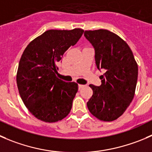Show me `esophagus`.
<instances>
[{
  "label": "esophagus",
  "mask_w": 152,
  "mask_h": 152,
  "mask_svg": "<svg viewBox=\"0 0 152 152\" xmlns=\"http://www.w3.org/2000/svg\"><path fill=\"white\" fill-rule=\"evenodd\" d=\"M84 87H85V85H79V89L80 90L81 88H84Z\"/></svg>",
  "instance_id": "1"
}]
</instances>
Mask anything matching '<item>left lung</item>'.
Returning <instances> with one entry per match:
<instances>
[{
	"instance_id": "left-lung-1",
	"label": "left lung",
	"mask_w": 152,
	"mask_h": 152,
	"mask_svg": "<svg viewBox=\"0 0 152 152\" xmlns=\"http://www.w3.org/2000/svg\"><path fill=\"white\" fill-rule=\"evenodd\" d=\"M84 35L95 50L96 65L104 73L100 86L90 85L93 96L87 102L88 110L102 121L117 120L134 98L138 66L125 41L107 29L86 30Z\"/></svg>"
}]
</instances>
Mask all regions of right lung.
Wrapping results in <instances>:
<instances>
[{
    "label": "right lung",
    "instance_id": "right-lung-1",
    "mask_svg": "<svg viewBox=\"0 0 152 152\" xmlns=\"http://www.w3.org/2000/svg\"><path fill=\"white\" fill-rule=\"evenodd\" d=\"M83 32L79 28L50 29L25 48L16 81L22 101L37 119L55 123L70 113L78 85L58 79L56 75V64L69 48L77 43Z\"/></svg>",
    "mask_w": 152,
    "mask_h": 152
}]
</instances>
